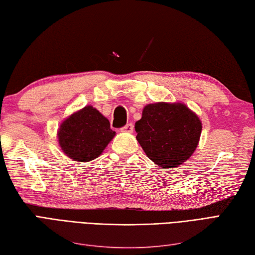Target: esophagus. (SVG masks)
Wrapping results in <instances>:
<instances>
[{
  "label": "esophagus",
  "instance_id": "1",
  "mask_svg": "<svg viewBox=\"0 0 255 255\" xmlns=\"http://www.w3.org/2000/svg\"><path fill=\"white\" fill-rule=\"evenodd\" d=\"M133 129H134V126L132 123H128L127 126H124L121 128V132L123 133H133Z\"/></svg>",
  "mask_w": 255,
  "mask_h": 255
}]
</instances>
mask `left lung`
<instances>
[{"mask_svg": "<svg viewBox=\"0 0 255 255\" xmlns=\"http://www.w3.org/2000/svg\"><path fill=\"white\" fill-rule=\"evenodd\" d=\"M202 123L183 103L159 102L142 109L136 139L154 164L167 170L188 160L199 144Z\"/></svg>", "mask_w": 255, "mask_h": 255, "instance_id": "obj_1", "label": "left lung"}]
</instances>
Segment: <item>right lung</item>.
<instances>
[{"label":"right lung","mask_w":255,"mask_h":255,"mask_svg":"<svg viewBox=\"0 0 255 255\" xmlns=\"http://www.w3.org/2000/svg\"><path fill=\"white\" fill-rule=\"evenodd\" d=\"M115 135L109 120L91 105L68 117L57 132L61 150L79 162H89L101 156Z\"/></svg>","instance_id":"1"}]
</instances>
